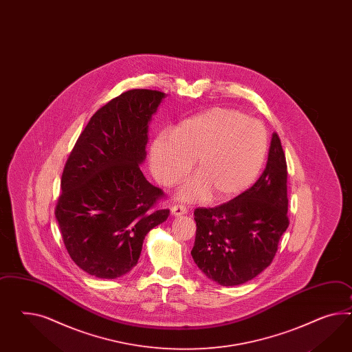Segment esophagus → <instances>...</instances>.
<instances>
[{"instance_id":"esophagus-1","label":"esophagus","mask_w":352,"mask_h":352,"mask_svg":"<svg viewBox=\"0 0 352 352\" xmlns=\"http://www.w3.org/2000/svg\"><path fill=\"white\" fill-rule=\"evenodd\" d=\"M171 214L175 215V217L184 215V214H187V209H186V206H183V205H174V206L171 208Z\"/></svg>"}]
</instances>
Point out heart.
<instances>
[{"instance_id": "heart-1", "label": "heart", "mask_w": 352, "mask_h": 352, "mask_svg": "<svg viewBox=\"0 0 352 352\" xmlns=\"http://www.w3.org/2000/svg\"><path fill=\"white\" fill-rule=\"evenodd\" d=\"M265 129L246 115L229 109H211L178 124L170 137H157L151 147L156 181L170 187L181 182L195 162V175L182 196L196 200L226 201L248 190L266 156Z\"/></svg>"}]
</instances>
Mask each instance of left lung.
<instances>
[{"mask_svg": "<svg viewBox=\"0 0 352 352\" xmlns=\"http://www.w3.org/2000/svg\"><path fill=\"white\" fill-rule=\"evenodd\" d=\"M287 162L273 133L265 170L255 184L215 208H197L190 251L202 273L220 285L246 283L272 264L289 220Z\"/></svg>", "mask_w": 352, "mask_h": 352, "instance_id": "obj_1", "label": "left lung"}]
</instances>
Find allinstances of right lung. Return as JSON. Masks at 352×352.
<instances>
[{
	"mask_svg": "<svg viewBox=\"0 0 352 352\" xmlns=\"http://www.w3.org/2000/svg\"><path fill=\"white\" fill-rule=\"evenodd\" d=\"M164 92L129 89L89 119L67 157L57 223L69 256L89 276L114 279L137 265L143 239L170 210L143 177L148 123Z\"/></svg>",
	"mask_w": 352,
	"mask_h": 352,
	"instance_id": "add662e5",
	"label": "right lung"
}]
</instances>
